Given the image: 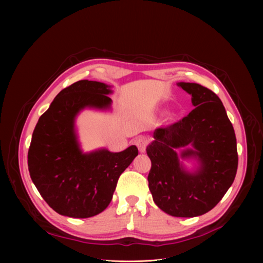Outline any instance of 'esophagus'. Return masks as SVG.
I'll return each mask as SVG.
<instances>
[{
    "label": "esophagus",
    "mask_w": 263,
    "mask_h": 263,
    "mask_svg": "<svg viewBox=\"0 0 263 263\" xmlns=\"http://www.w3.org/2000/svg\"><path fill=\"white\" fill-rule=\"evenodd\" d=\"M135 144H136L137 148H139V150L141 151V153H145L146 148H147V146L149 144V141L146 139V137H139V139L135 141Z\"/></svg>",
    "instance_id": "1"
}]
</instances>
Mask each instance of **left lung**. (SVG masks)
<instances>
[{"label":"left lung","instance_id":"8db88e82","mask_svg":"<svg viewBox=\"0 0 263 263\" xmlns=\"http://www.w3.org/2000/svg\"><path fill=\"white\" fill-rule=\"evenodd\" d=\"M195 106L182 119L155 131L146 151L151 161L149 190L161 210L194 217L212 210L231 186L238 170L237 139L225 107L215 92L197 83H179ZM192 144L183 157L201 162L195 173L178 163L177 147Z\"/></svg>","mask_w":263,"mask_h":263}]
</instances>
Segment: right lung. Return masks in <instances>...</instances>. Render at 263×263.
Instances as JSON below:
<instances>
[{
    "mask_svg": "<svg viewBox=\"0 0 263 263\" xmlns=\"http://www.w3.org/2000/svg\"><path fill=\"white\" fill-rule=\"evenodd\" d=\"M108 86L82 80L64 88L40 116L27 154L29 172L40 195L59 214L86 218L112 200L119 176L139 155L136 146L121 153L99 150L83 155L73 129L86 106L110 105Z\"/></svg>",
    "mask_w": 263,
    "mask_h": 263,
    "instance_id": "add662e5",
    "label": "right lung"
}]
</instances>
